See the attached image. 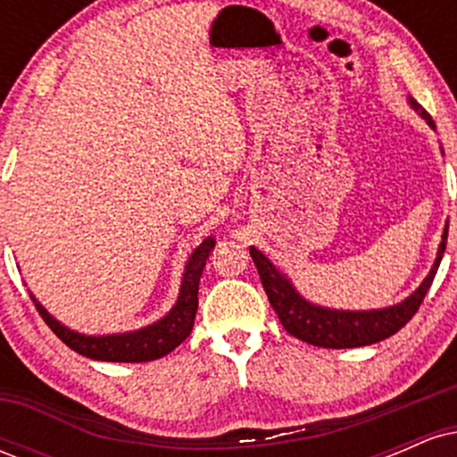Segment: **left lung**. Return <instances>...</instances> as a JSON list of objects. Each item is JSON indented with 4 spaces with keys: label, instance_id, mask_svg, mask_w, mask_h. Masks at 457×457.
<instances>
[{
    "label": "left lung",
    "instance_id": "obj_1",
    "mask_svg": "<svg viewBox=\"0 0 457 457\" xmlns=\"http://www.w3.org/2000/svg\"><path fill=\"white\" fill-rule=\"evenodd\" d=\"M408 104L421 115L428 122L429 129L436 130L432 115L421 107L412 96H408ZM447 232L449 223H445L443 238H440L436 260H434L432 269L428 277L419 283L417 290L411 296L403 298L402 303L382 309H363V312H353V309H330L316 305V303L307 301L301 292L296 290L295 283L286 272L277 269L272 262L262 253L255 246H249V253L253 258L255 269L260 272L262 286H264L266 296H269L272 309L279 316L283 328L290 335H295L301 342H307L318 348H361V345L378 344L382 339L391 337L400 330L403 324L417 313L419 305L426 298L429 286H432L434 277L443 260L445 246H447Z\"/></svg>",
    "mask_w": 457,
    "mask_h": 457
}]
</instances>
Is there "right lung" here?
<instances>
[{
    "instance_id": "obj_1",
    "label": "right lung",
    "mask_w": 457,
    "mask_h": 457,
    "mask_svg": "<svg viewBox=\"0 0 457 457\" xmlns=\"http://www.w3.org/2000/svg\"><path fill=\"white\" fill-rule=\"evenodd\" d=\"M214 249V238L208 236L202 245L195 246L188 255L185 272H182L180 292L174 307L165 313L161 320L141 327L137 330H127V333H112V335H86L64 327L60 320L51 316L29 292V298L34 301L36 309L49 324L57 337L64 342L68 348L75 353L87 356L94 361H109V363H145V361H156L161 356L170 354L191 335L193 320L197 313V290L199 277H202L204 266H206L208 255Z\"/></svg>"
}]
</instances>
